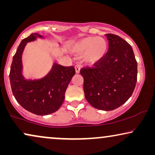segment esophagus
<instances>
[{"instance_id":"obj_1","label":"esophagus","mask_w":155,"mask_h":155,"mask_svg":"<svg viewBox=\"0 0 155 155\" xmlns=\"http://www.w3.org/2000/svg\"><path fill=\"white\" fill-rule=\"evenodd\" d=\"M75 71H76V73H79L80 71V68H81V66H80V65L79 64H77L75 65Z\"/></svg>"}]
</instances>
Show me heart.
<instances>
[{"label":"heart","instance_id":"heart-1","mask_svg":"<svg viewBox=\"0 0 155 155\" xmlns=\"http://www.w3.org/2000/svg\"><path fill=\"white\" fill-rule=\"evenodd\" d=\"M107 42L102 37H89L80 39L73 46V51L84 53V58L89 63L101 60L107 51Z\"/></svg>","mask_w":155,"mask_h":155}]
</instances>
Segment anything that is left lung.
Instances as JSON below:
<instances>
[{"instance_id":"1","label":"left lung","mask_w":155,"mask_h":155,"mask_svg":"<svg viewBox=\"0 0 155 155\" xmlns=\"http://www.w3.org/2000/svg\"><path fill=\"white\" fill-rule=\"evenodd\" d=\"M109 50L92 67H83L87 101L99 110L117 109L130 98L137 82V64L131 46L119 36L107 34Z\"/></svg>"}]
</instances>
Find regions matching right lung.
Instances as JSON below:
<instances>
[{
    "instance_id": "add662e5",
    "label": "right lung",
    "mask_w": 155,
    "mask_h": 155,
    "mask_svg": "<svg viewBox=\"0 0 155 155\" xmlns=\"http://www.w3.org/2000/svg\"><path fill=\"white\" fill-rule=\"evenodd\" d=\"M38 34H31L21 41L12 58L10 71L12 92L22 107L36 115H48L56 111L64 101L65 92L75 74L74 66H63L54 63L50 73L39 80H26L22 75V54L27 42Z\"/></svg>"
}]
</instances>
